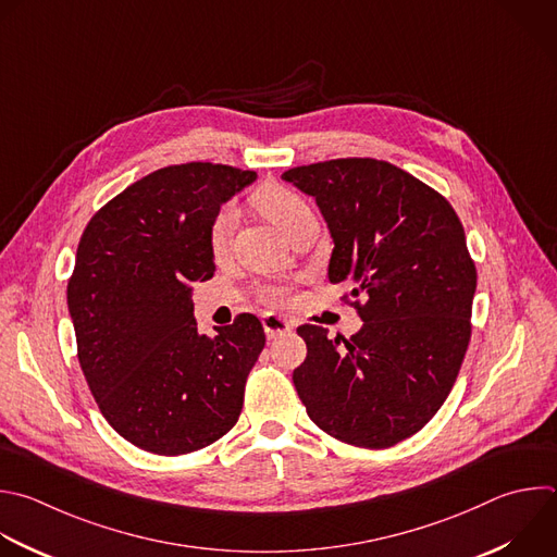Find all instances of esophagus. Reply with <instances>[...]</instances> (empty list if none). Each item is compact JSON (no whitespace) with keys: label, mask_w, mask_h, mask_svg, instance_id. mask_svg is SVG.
Listing matches in <instances>:
<instances>
[{"label":"esophagus","mask_w":557,"mask_h":557,"mask_svg":"<svg viewBox=\"0 0 557 557\" xmlns=\"http://www.w3.org/2000/svg\"><path fill=\"white\" fill-rule=\"evenodd\" d=\"M262 325H264V332H267L269 338H277V336H282V334L293 330V323L288 319L277 317V314H264L262 317Z\"/></svg>","instance_id":"34e87169"}]
</instances>
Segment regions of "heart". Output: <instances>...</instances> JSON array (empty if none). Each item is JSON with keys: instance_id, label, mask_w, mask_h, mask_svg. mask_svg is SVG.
<instances>
[{"instance_id": "heart-1", "label": "heart", "mask_w": 557, "mask_h": 557, "mask_svg": "<svg viewBox=\"0 0 557 557\" xmlns=\"http://www.w3.org/2000/svg\"><path fill=\"white\" fill-rule=\"evenodd\" d=\"M256 210L264 214L273 225H277L284 234H288L304 216L312 214L308 201L293 188L277 181H267L251 197ZM236 230V212L234 208H221L208 230V247L214 258H223L232 245V236ZM290 288L286 284H269L262 290V297L271 306H282L288 299Z\"/></svg>"}]
</instances>
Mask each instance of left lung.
Masks as SVG:
<instances>
[{"instance_id": "left-lung-1", "label": "left lung", "mask_w": 557, "mask_h": 557, "mask_svg": "<svg viewBox=\"0 0 557 557\" xmlns=\"http://www.w3.org/2000/svg\"><path fill=\"white\" fill-rule=\"evenodd\" d=\"M282 178L314 197L334 240L330 282L354 286L341 299L362 319L349 338L297 327L308 347L293 372L299 400L338 442L396 446L440 411L470 343L476 267L463 225L431 185L383 159H330Z\"/></svg>"}]
</instances>
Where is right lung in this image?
I'll list each match as a JSON object with an SVG mask.
<instances>
[{
    "instance_id": "obj_1",
    "label": "right lung",
    "mask_w": 557,
    "mask_h": 557,
    "mask_svg": "<svg viewBox=\"0 0 557 557\" xmlns=\"http://www.w3.org/2000/svg\"><path fill=\"white\" fill-rule=\"evenodd\" d=\"M253 170L193 161L131 183L87 223L67 306L89 392L133 446L176 457L230 433L264 347L256 314L199 334L193 284L214 275V214Z\"/></svg>"
}]
</instances>
